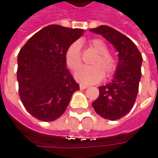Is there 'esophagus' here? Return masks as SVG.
Instances as JSON below:
<instances>
[{"label":"esophagus","mask_w":158,"mask_h":158,"mask_svg":"<svg viewBox=\"0 0 158 158\" xmlns=\"http://www.w3.org/2000/svg\"><path fill=\"white\" fill-rule=\"evenodd\" d=\"M87 87H88V86L84 85H79V88H80V89H86V88H87Z\"/></svg>","instance_id":"34e87169"}]
</instances>
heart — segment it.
<instances>
[{
	"label": "heart",
	"mask_w": 158,
	"mask_h": 158,
	"mask_svg": "<svg viewBox=\"0 0 158 158\" xmlns=\"http://www.w3.org/2000/svg\"><path fill=\"white\" fill-rule=\"evenodd\" d=\"M89 45L97 53L92 61L93 66H83L75 73V79L84 85H92L100 82L104 77L113 76L117 69L116 59L108 53L106 43L101 39H92ZM65 62L68 68L74 71L82 63V56L80 51V42L74 41L67 48L65 52Z\"/></svg>",
	"instance_id": "obj_1"
}]
</instances>
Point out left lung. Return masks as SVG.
Segmentation results:
<instances>
[{"label": "left lung", "instance_id": "8db88e82", "mask_svg": "<svg viewBox=\"0 0 158 158\" xmlns=\"http://www.w3.org/2000/svg\"><path fill=\"white\" fill-rule=\"evenodd\" d=\"M90 31L102 35L118 52L114 79L99 87V96L92 102L98 115L114 121L129 113L135 102L141 77L142 56L131 40L109 26L102 25Z\"/></svg>", "mask_w": 158, "mask_h": 158}]
</instances>
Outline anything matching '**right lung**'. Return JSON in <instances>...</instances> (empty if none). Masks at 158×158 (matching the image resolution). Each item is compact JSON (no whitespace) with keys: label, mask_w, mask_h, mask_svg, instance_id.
Returning a JSON list of instances; mask_svg holds the SVG:
<instances>
[{"label":"right lung","mask_w":158,"mask_h":158,"mask_svg":"<svg viewBox=\"0 0 158 158\" xmlns=\"http://www.w3.org/2000/svg\"><path fill=\"white\" fill-rule=\"evenodd\" d=\"M84 30L46 26L23 46L18 56L19 92L25 109L51 122L64 113L79 85L66 68L65 52Z\"/></svg>","instance_id":"right-lung-1"}]
</instances>
